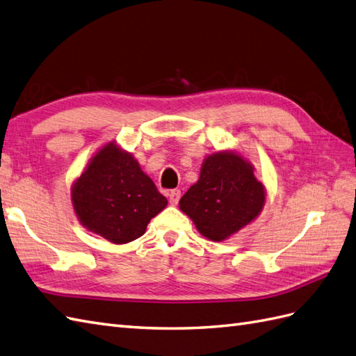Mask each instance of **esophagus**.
Segmentation results:
<instances>
[{"mask_svg": "<svg viewBox=\"0 0 356 356\" xmlns=\"http://www.w3.org/2000/svg\"><path fill=\"white\" fill-rule=\"evenodd\" d=\"M168 200L171 204H177L180 200V189H171L168 194Z\"/></svg>", "mask_w": 356, "mask_h": 356, "instance_id": "34e87169", "label": "esophagus"}]
</instances>
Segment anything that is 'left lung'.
Masks as SVG:
<instances>
[{"instance_id":"8db88e82","label":"left lung","mask_w":356,"mask_h":356,"mask_svg":"<svg viewBox=\"0 0 356 356\" xmlns=\"http://www.w3.org/2000/svg\"><path fill=\"white\" fill-rule=\"evenodd\" d=\"M266 194L253 168L241 156L216 153L203 162L200 179L180 198V209L198 232L222 241L258 216Z\"/></svg>"}]
</instances>
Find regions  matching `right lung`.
<instances>
[{
    "mask_svg": "<svg viewBox=\"0 0 356 356\" xmlns=\"http://www.w3.org/2000/svg\"><path fill=\"white\" fill-rule=\"evenodd\" d=\"M167 203L138 162L113 144L95 154L72 186L79 220L115 244L143 236L148 222Z\"/></svg>",
    "mask_w": 356,
    "mask_h": 356,
    "instance_id": "right-lung-1",
    "label": "right lung"
}]
</instances>
